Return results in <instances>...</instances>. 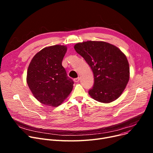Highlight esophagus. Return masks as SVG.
<instances>
[{"label": "esophagus", "mask_w": 153, "mask_h": 153, "mask_svg": "<svg viewBox=\"0 0 153 153\" xmlns=\"http://www.w3.org/2000/svg\"><path fill=\"white\" fill-rule=\"evenodd\" d=\"M79 80H80V78H79V77H77V78L74 79V81L75 82H78L79 81Z\"/></svg>", "instance_id": "esophagus-1"}]
</instances>
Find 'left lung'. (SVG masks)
I'll return each mask as SVG.
<instances>
[{
	"label": "left lung",
	"mask_w": 153,
	"mask_h": 153,
	"mask_svg": "<svg viewBox=\"0 0 153 153\" xmlns=\"http://www.w3.org/2000/svg\"><path fill=\"white\" fill-rule=\"evenodd\" d=\"M74 49L89 64L94 84L89 94L94 100L110 103L117 99L128 84L130 67L126 56L115 46L104 42L87 41Z\"/></svg>",
	"instance_id": "8db88e82"
}]
</instances>
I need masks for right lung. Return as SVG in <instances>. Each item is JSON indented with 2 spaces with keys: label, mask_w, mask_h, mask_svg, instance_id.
<instances>
[{
  "label": "right lung",
  "mask_w": 153,
  "mask_h": 153,
  "mask_svg": "<svg viewBox=\"0 0 153 153\" xmlns=\"http://www.w3.org/2000/svg\"><path fill=\"white\" fill-rule=\"evenodd\" d=\"M67 47L54 45L43 48L31 59L27 82L34 97L42 103L57 107L67 98L74 82L67 76L62 61Z\"/></svg>",
  "instance_id": "right-lung-1"
}]
</instances>
